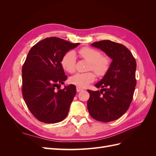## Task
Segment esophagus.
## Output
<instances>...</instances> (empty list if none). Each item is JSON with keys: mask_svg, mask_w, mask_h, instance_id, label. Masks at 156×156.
<instances>
[{"mask_svg": "<svg viewBox=\"0 0 156 156\" xmlns=\"http://www.w3.org/2000/svg\"><path fill=\"white\" fill-rule=\"evenodd\" d=\"M76 90H77V92H80V91L83 90V88H81V87H76Z\"/></svg>", "mask_w": 156, "mask_h": 156, "instance_id": "esophagus-1", "label": "esophagus"}]
</instances>
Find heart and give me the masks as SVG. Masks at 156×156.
Here are the masks:
<instances>
[{
	"mask_svg": "<svg viewBox=\"0 0 156 156\" xmlns=\"http://www.w3.org/2000/svg\"><path fill=\"white\" fill-rule=\"evenodd\" d=\"M79 53L81 57L90 62L89 71H94L98 76L105 75L110 68V60L107 56H102L101 53L96 49L84 47L79 49ZM76 56L73 51L67 52L61 60L63 69L69 73H73L76 69ZM95 75L92 72L84 73H77L70 78V83L79 87H85L94 82Z\"/></svg>",
	"mask_w": 156,
	"mask_h": 156,
	"instance_id": "1",
	"label": "heart"
}]
</instances>
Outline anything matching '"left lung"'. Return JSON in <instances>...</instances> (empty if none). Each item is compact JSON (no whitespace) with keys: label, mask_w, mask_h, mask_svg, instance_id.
Segmentation results:
<instances>
[{"label":"left lung","mask_w":156,"mask_h":156,"mask_svg":"<svg viewBox=\"0 0 156 156\" xmlns=\"http://www.w3.org/2000/svg\"><path fill=\"white\" fill-rule=\"evenodd\" d=\"M93 47L101 49L112 59L109 69L96 84L101 90H88L87 107L90 115L98 121L108 122L119 119L128 109L136 86V60L124 45L110 40L94 42Z\"/></svg>","instance_id":"8db88e82"}]
</instances>
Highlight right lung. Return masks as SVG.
Listing matches in <instances>:
<instances>
[{
    "mask_svg": "<svg viewBox=\"0 0 156 156\" xmlns=\"http://www.w3.org/2000/svg\"><path fill=\"white\" fill-rule=\"evenodd\" d=\"M79 43L56 37H47L32 47L22 68V94L27 107L37 120L54 124L67 116L76 94L73 84L60 89L67 79L61 60Z\"/></svg>",
    "mask_w": 156,
    "mask_h": 156,
    "instance_id": "obj_1",
    "label": "right lung"
}]
</instances>
